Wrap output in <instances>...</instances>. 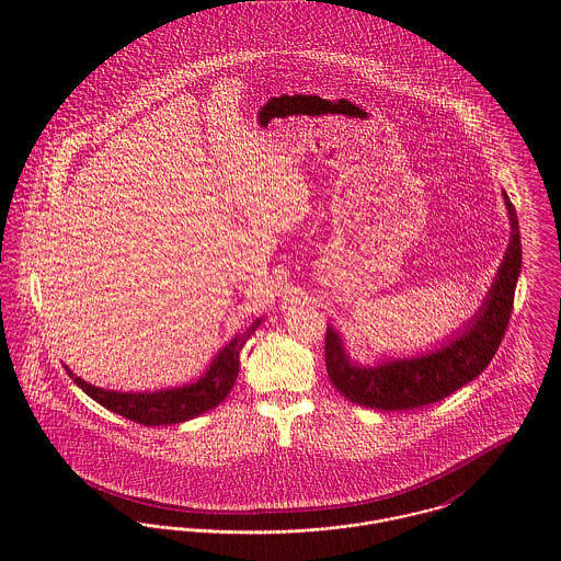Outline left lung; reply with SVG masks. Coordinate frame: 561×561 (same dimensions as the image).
<instances>
[{
  "label": "left lung",
  "instance_id": "1",
  "mask_svg": "<svg viewBox=\"0 0 561 561\" xmlns=\"http://www.w3.org/2000/svg\"><path fill=\"white\" fill-rule=\"evenodd\" d=\"M503 203L510 218V243L494 280L476 316L445 336L436 347L365 365L350 356L343 336L328 323L325 369L330 382L343 398L378 410H414L451 396L488 367L512 316L523 263L518 218L505 192Z\"/></svg>",
  "mask_w": 561,
  "mask_h": 561
}]
</instances>
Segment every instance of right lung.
<instances>
[{
    "label": "right lung",
    "mask_w": 561,
    "mask_h": 561,
    "mask_svg": "<svg viewBox=\"0 0 561 561\" xmlns=\"http://www.w3.org/2000/svg\"><path fill=\"white\" fill-rule=\"evenodd\" d=\"M263 321L265 318L252 321L241 334H236L216 352L207 369L196 380H190L179 387H168L158 391H112L81 380L67 365L65 369L88 398L129 421L149 427L183 423L216 408L231 393L240 374L241 347Z\"/></svg>",
    "instance_id": "right-lung-1"
}]
</instances>
